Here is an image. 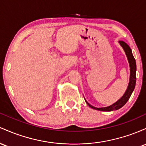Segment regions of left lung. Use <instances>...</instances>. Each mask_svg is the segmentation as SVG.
<instances>
[{
    "instance_id": "obj_1",
    "label": "left lung",
    "mask_w": 146,
    "mask_h": 146,
    "mask_svg": "<svg viewBox=\"0 0 146 146\" xmlns=\"http://www.w3.org/2000/svg\"><path fill=\"white\" fill-rule=\"evenodd\" d=\"M119 43L121 45L123 48L124 51H125L126 56L127 57V60H128L129 64H130V82H129L128 87H127V89L125 94H123V96L121 98L119 101H117L116 103H114V104H112V106H110L106 108H95L94 106H91L90 104H88L87 101V104L92 108L94 110H97L100 111H106V112H109V111H112L114 110H119L121 108H122L123 106L125 105L127 101H128V99H130L131 94H132V92L134 91V89L135 88V84H136V70H137V65H136V61L135 58H134L133 55H132V50H131L130 47H129V45H127L126 42H125L123 40H120Z\"/></svg>"
}]
</instances>
